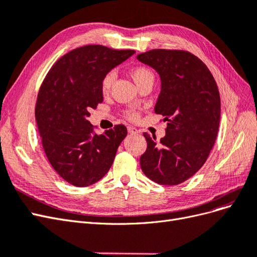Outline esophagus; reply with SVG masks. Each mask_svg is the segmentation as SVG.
I'll return each instance as SVG.
<instances>
[{
  "mask_svg": "<svg viewBox=\"0 0 257 257\" xmlns=\"http://www.w3.org/2000/svg\"><path fill=\"white\" fill-rule=\"evenodd\" d=\"M127 132H128L130 134H138L139 133L138 130L133 127V126H127Z\"/></svg>",
  "mask_w": 257,
  "mask_h": 257,
  "instance_id": "esophagus-1",
  "label": "esophagus"
}]
</instances>
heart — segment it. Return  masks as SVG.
Returning <instances> with one entry per match:
<instances>
[{
	"label": "heart",
	"instance_id": "obj_1",
	"mask_svg": "<svg viewBox=\"0 0 257 257\" xmlns=\"http://www.w3.org/2000/svg\"><path fill=\"white\" fill-rule=\"evenodd\" d=\"M132 78L134 79V81L138 84L141 85L142 83H144L145 81L149 80V79H153V74L150 71L149 68L143 66V65H138V66H134L133 68L131 69L130 72ZM114 79V73L113 72H108L104 77L102 81H100V90H102L103 93H107L109 91L111 84L113 82ZM124 115H125V118H127L128 120L132 121H135L138 119L139 113L136 110L133 109H128L125 112H124Z\"/></svg>",
	"mask_w": 257,
	"mask_h": 257
}]
</instances>
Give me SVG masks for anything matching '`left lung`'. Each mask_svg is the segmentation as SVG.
Returning <instances> with one entry per match:
<instances>
[{"instance_id":"1","label":"left lung","mask_w":257,"mask_h":257,"mask_svg":"<svg viewBox=\"0 0 257 257\" xmlns=\"http://www.w3.org/2000/svg\"><path fill=\"white\" fill-rule=\"evenodd\" d=\"M137 59L160 74L154 112L168 122L160 142L144 133L142 169L159 184H180L203 167L213 148L221 115L219 89L207 65L189 51L153 49Z\"/></svg>"}]
</instances>
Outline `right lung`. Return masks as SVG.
Segmentation results:
<instances>
[{
	"mask_svg": "<svg viewBox=\"0 0 257 257\" xmlns=\"http://www.w3.org/2000/svg\"><path fill=\"white\" fill-rule=\"evenodd\" d=\"M134 53L85 45L61 57L45 77L36 99V125L50 165L69 184L91 185L112 165L126 127L118 124L97 135L88 116L103 102V77Z\"/></svg>",
	"mask_w": 257,
	"mask_h": 257,
	"instance_id": "add662e5",
	"label": "right lung"
}]
</instances>
